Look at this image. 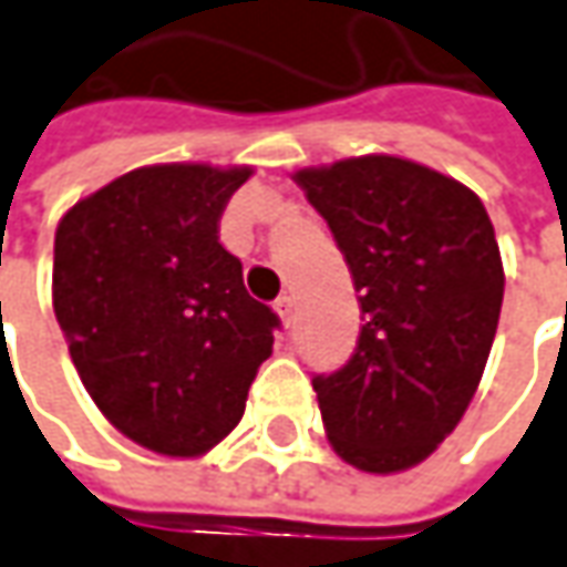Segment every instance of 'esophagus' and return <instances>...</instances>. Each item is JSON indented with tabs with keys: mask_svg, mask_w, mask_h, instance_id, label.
Listing matches in <instances>:
<instances>
[{
	"mask_svg": "<svg viewBox=\"0 0 567 567\" xmlns=\"http://www.w3.org/2000/svg\"><path fill=\"white\" fill-rule=\"evenodd\" d=\"M276 313H279V319L288 326V322H291V313H295V300L288 298V295H282V298L276 300Z\"/></svg>",
	"mask_w": 567,
	"mask_h": 567,
	"instance_id": "34e87169",
	"label": "esophagus"
}]
</instances>
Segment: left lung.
Instances as JSON below:
<instances>
[{"mask_svg": "<svg viewBox=\"0 0 567 567\" xmlns=\"http://www.w3.org/2000/svg\"><path fill=\"white\" fill-rule=\"evenodd\" d=\"M360 295L348 363L316 375L334 453L391 475L429 460L468 410L491 357L503 260L472 188L406 157L365 154L295 173Z\"/></svg>", "mask_w": 567, "mask_h": 567, "instance_id": "left-lung-1", "label": "left lung"}]
</instances>
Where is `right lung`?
<instances>
[{
  "label": "right lung",
  "mask_w": 567,
  "mask_h": 567,
  "mask_svg": "<svg viewBox=\"0 0 567 567\" xmlns=\"http://www.w3.org/2000/svg\"><path fill=\"white\" fill-rule=\"evenodd\" d=\"M251 167L154 164L61 217L52 303L83 388L114 429L202 456L238 425L279 316L241 282L219 217Z\"/></svg>",
  "instance_id": "right-lung-1"
}]
</instances>
